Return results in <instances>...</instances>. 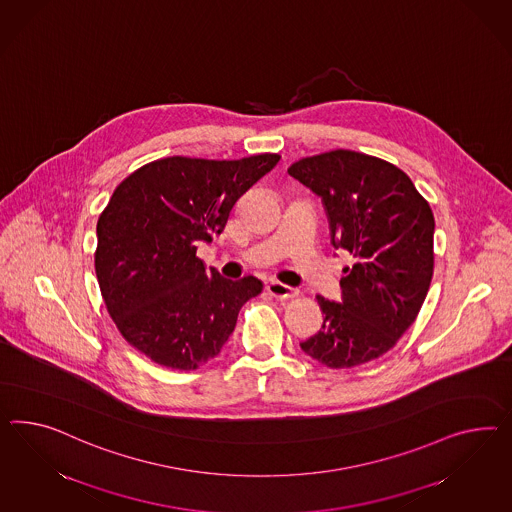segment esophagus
Returning a JSON list of instances; mask_svg holds the SVG:
<instances>
[{"label":"esophagus","instance_id":"34e87169","mask_svg":"<svg viewBox=\"0 0 512 512\" xmlns=\"http://www.w3.org/2000/svg\"><path fill=\"white\" fill-rule=\"evenodd\" d=\"M266 291H268V294H270L272 298H276V300H291V298L298 296L296 289H292L289 285H283V283H279V281H270V283L266 285Z\"/></svg>","mask_w":512,"mask_h":512}]
</instances>
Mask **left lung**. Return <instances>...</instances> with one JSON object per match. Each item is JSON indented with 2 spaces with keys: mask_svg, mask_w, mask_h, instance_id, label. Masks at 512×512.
<instances>
[{
  "mask_svg": "<svg viewBox=\"0 0 512 512\" xmlns=\"http://www.w3.org/2000/svg\"><path fill=\"white\" fill-rule=\"evenodd\" d=\"M322 199L332 244L354 257L343 302L317 294L324 322L302 350L330 369H350L391 350L425 302L434 272V214L410 177L363 152L335 149L289 167Z\"/></svg>",
  "mask_w": 512,
  "mask_h": 512,
  "instance_id": "1",
  "label": "left lung"
}]
</instances>
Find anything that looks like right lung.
<instances>
[{
    "label": "right lung",
    "instance_id": "right-lung-1",
    "mask_svg": "<svg viewBox=\"0 0 512 512\" xmlns=\"http://www.w3.org/2000/svg\"><path fill=\"white\" fill-rule=\"evenodd\" d=\"M279 154L240 160L167 156L130 173L98 216L95 270L106 309L128 345L177 371L220 354L238 311L263 291L257 277L223 279L197 257L236 201Z\"/></svg>",
    "mask_w": 512,
    "mask_h": 512
}]
</instances>
